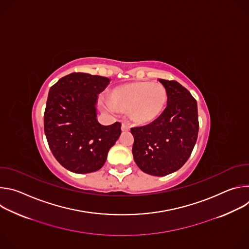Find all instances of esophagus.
<instances>
[{
  "instance_id": "esophagus-1",
  "label": "esophagus",
  "mask_w": 249,
  "mask_h": 249,
  "mask_svg": "<svg viewBox=\"0 0 249 249\" xmlns=\"http://www.w3.org/2000/svg\"><path fill=\"white\" fill-rule=\"evenodd\" d=\"M121 129H122V131H128L129 129H130V126L127 124V123H122V127H121Z\"/></svg>"
}]
</instances>
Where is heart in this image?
Masks as SVG:
<instances>
[{"mask_svg": "<svg viewBox=\"0 0 249 249\" xmlns=\"http://www.w3.org/2000/svg\"><path fill=\"white\" fill-rule=\"evenodd\" d=\"M167 101V92L160 84L136 82L121 85L113 89L109 95L111 106L129 109L132 120L138 123H150L163 111Z\"/></svg>", "mask_w": 249, "mask_h": 249, "instance_id": "heart-1", "label": "heart"}]
</instances>
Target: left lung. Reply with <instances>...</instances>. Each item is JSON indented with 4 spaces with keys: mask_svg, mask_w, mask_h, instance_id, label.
<instances>
[{
    "mask_svg": "<svg viewBox=\"0 0 249 249\" xmlns=\"http://www.w3.org/2000/svg\"><path fill=\"white\" fill-rule=\"evenodd\" d=\"M167 92V106L151 124L131 128L133 156L144 172L164 176L178 170L196 144L199 121L197 101L176 81L159 80Z\"/></svg>",
    "mask_w": 249,
    "mask_h": 249,
    "instance_id": "1",
    "label": "left lung"
}]
</instances>
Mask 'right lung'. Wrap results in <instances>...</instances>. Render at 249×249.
I'll return each mask as SVG.
<instances>
[{
  "mask_svg": "<svg viewBox=\"0 0 249 249\" xmlns=\"http://www.w3.org/2000/svg\"><path fill=\"white\" fill-rule=\"evenodd\" d=\"M109 79L72 73L50 88L44 112V132L58 162L75 173L98 170L121 135V123L103 126L95 103Z\"/></svg>",
  "mask_w": 249,
  "mask_h": 249,
  "instance_id": "right-lung-1",
  "label": "right lung"
}]
</instances>
